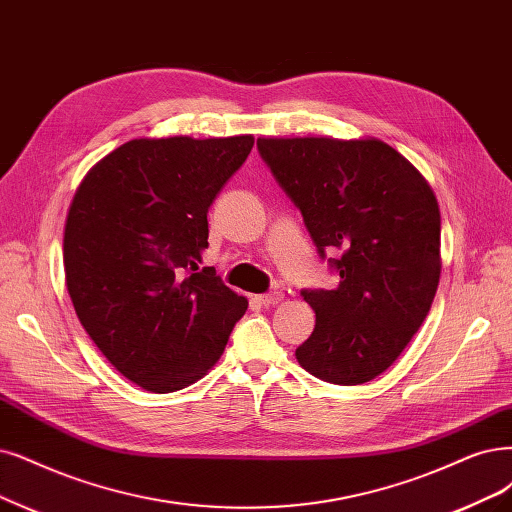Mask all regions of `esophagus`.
Masks as SVG:
<instances>
[{
  "label": "esophagus",
  "mask_w": 512,
  "mask_h": 512,
  "mask_svg": "<svg viewBox=\"0 0 512 512\" xmlns=\"http://www.w3.org/2000/svg\"><path fill=\"white\" fill-rule=\"evenodd\" d=\"M257 301H259L261 306L270 308V306L280 304V301H282V293H280V291H272V293H266V295H259V297H257Z\"/></svg>",
  "instance_id": "34e87169"
}]
</instances>
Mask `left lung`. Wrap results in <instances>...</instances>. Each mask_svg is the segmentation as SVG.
Returning <instances> with one entry per match:
<instances>
[{
	"label": "left lung",
	"mask_w": 512,
	"mask_h": 512,
	"mask_svg": "<svg viewBox=\"0 0 512 512\" xmlns=\"http://www.w3.org/2000/svg\"><path fill=\"white\" fill-rule=\"evenodd\" d=\"M257 149L301 211L331 291H301L316 312L299 365L329 384L384 373L411 342L441 278V213L428 181L380 139L261 137Z\"/></svg>",
	"instance_id": "8db88e82"
}]
</instances>
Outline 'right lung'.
Here are the masks:
<instances>
[{
  "mask_svg": "<svg viewBox=\"0 0 512 512\" xmlns=\"http://www.w3.org/2000/svg\"><path fill=\"white\" fill-rule=\"evenodd\" d=\"M253 143L251 135L132 139L94 164L73 196L63 261L75 314L143 390L198 382L249 308L200 263L208 208Z\"/></svg>",
  "mask_w": 512,
  "mask_h": 512,
  "instance_id": "add662e5",
  "label": "right lung"
}]
</instances>
